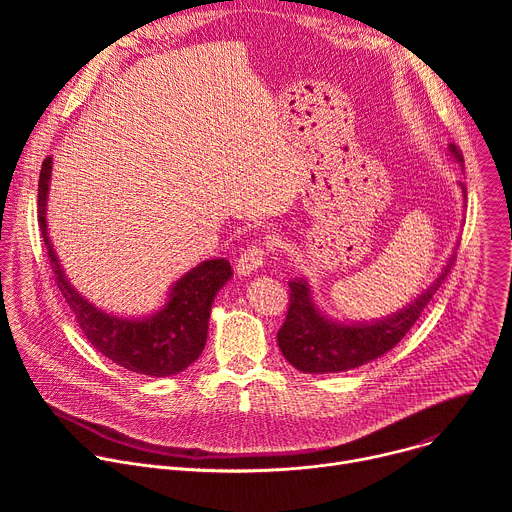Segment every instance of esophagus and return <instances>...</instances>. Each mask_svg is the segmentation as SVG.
Returning a JSON list of instances; mask_svg holds the SVG:
<instances>
[{
	"mask_svg": "<svg viewBox=\"0 0 512 512\" xmlns=\"http://www.w3.org/2000/svg\"><path fill=\"white\" fill-rule=\"evenodd\" d=\"M265 263V251L257 245H251L245 249V253L239 257L237 261V273L247 277L251 273H255L259 267H263Z\"/></svg>",
	"mask_w": 512,
	"mask_h": 512,
	"instance_id": "1",
	"label": "esophagus"
}]
</instances>
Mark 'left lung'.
<instances>
[{"label": "left lung", "instance_id": "1", "mask_svg": "<svg viewBox=\"0 0 512 512\" xmlns=\"http://www.w3.org/2000/svg\"><path fill=\"white\" fill-rule=\"evenodd\" d=\"M448 154L460 166H464L462 154L456 145H448ZM466 202V186L458 182ZM454 255L446 261L437 277L417 294L401 310L364 322H340L330 318L316 302L308 277H296L289 281V310L283 326L277 332V344L285 360L302 373L326 375L342 373L362 367L401 342V338L419 320L429 300L448 277Z\"/></svg>", "mask_w": 512, "mask_h": 512}]
</instances>
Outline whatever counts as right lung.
I'll return each instance as SVG.
<instances>
[{
	"mask_svg": "<svg viewBox=\"0 0 512 512\" xmlns=\"http://www.w3.org/2000/svg\"><path fill=\"white\" fill-rule=\"evenodd\" d=\"M50 180L52 158H46L38 182V223L56 285L85 338L105 358L139 375L172 377L188 369L204 350L212 302L233 277L231 263L216 257L188 269L170 285L164 304L148 316L105 312L70 283L50 241L46 218Z\"/></svg>",
	"mask_w": 512,
	"mask_h": 512,
	"instance_id": "add662e5",
	"label": "right lung"
}]
</instances>
